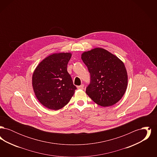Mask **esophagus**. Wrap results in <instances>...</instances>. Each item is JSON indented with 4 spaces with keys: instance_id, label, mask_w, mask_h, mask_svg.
<instances>
[{
    "instance_id": "obj_1",
    "label": "esophagus",
    "mask_w": 157,
    "mask_h": 157,
    "mask_svg": "<svg viewBox=\"0 0 157 157\" xmlns=\"http://www.w3.org/2000/svg\"><path fill=\"white\" fill-rule=\"evenodd\" d=\"M83 88H84V85L82 84L81 85H80V86H78V88L79 89V90H83Z\"/></svg>"
}]
</instances>
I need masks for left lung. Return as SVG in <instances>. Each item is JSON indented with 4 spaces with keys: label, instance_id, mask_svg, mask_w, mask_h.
I'll use <instances>...</instances> for the list:
<instances>
[{
    "label": "left lung",
    "instance_id": "1",
    "mask_svg": "<svg viewBox=\"0 0 157 157\" xmlns=\"http://www.w3.org/2000/svg\"><path fill=\"white\" fill-rule=\"evenodd\" d=\"M81 59L90 75L86 94L94 102L104 107L117 103L125 93L128 85L127 69L123 62L101 48L82 53Z\"/></svg>",
    "mask_w": 157,
    "mask_h": 157
}]
</instances>
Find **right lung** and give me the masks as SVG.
<instances>
[{"instance_id":"add662e5","label":"right lung","mask_w":157,"mask_h":157,"mask_svg":"<svg viewBox=\"0 0 157 157\" xmlns=\"http://www.w3.org/2000/svg\"><path fill=\"white\" fill-rule=\"evenodd\" d=\"M71 53H55L42 60L32 75V86L40 104L58 110L73 97L76 87L67 71Z\"/></svg>"}]
</instances>
